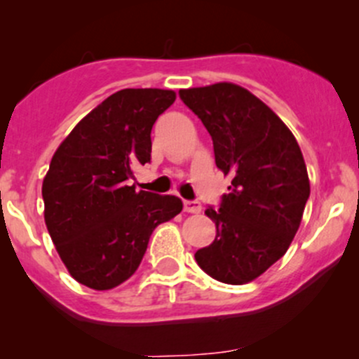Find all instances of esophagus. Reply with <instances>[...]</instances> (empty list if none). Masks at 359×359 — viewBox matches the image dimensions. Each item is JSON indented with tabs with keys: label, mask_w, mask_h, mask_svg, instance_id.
I'll list each match as a JSON object with an SVG mask.
<instances>
[{
	"label": "esophagus",
	"mask_w": 359,
	"mask_h": 359,
	"mask_svg": "<svg viewBox=\"0 0 359 359\" xmlns=\"http://www.w3.org/2000/svg\"><path fill=\"white\" fill-rule=\"evenodd\" d=\"M184 210L187 213H200L201 212V203L196 200H191V201H184Z\"/></svg>",
	"instance_id": "obj_1"
}]
</instances>
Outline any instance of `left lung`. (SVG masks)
Masks as SVG:
<instances>
[{"mask_svg":"<svg viewBox=\"0 0 359 359\" xmlns=\"http://www.w3.org/2000/svg\"><path fill=\"white\" fill-rule=\"evenodd\" d=\"M213 140L215 165L231 177L210 247L194 253L213 280L243 285L287 253L309 198L306 163L293 133L266 104L233 83L180 90Z\"/></svg>","mask_w":359,"mask_h":359,"instance_id":"left-lung-1","label":"left lung"}]
</instances>
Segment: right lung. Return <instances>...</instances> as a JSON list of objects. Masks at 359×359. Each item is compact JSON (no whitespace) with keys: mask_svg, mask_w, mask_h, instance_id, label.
<instances>
[{"mask_svg":"<svg viewBox=\"0 0 359 359\" xmlns=\"http://www.w3.org/2000/svg\"><path fill=\"white\" fill-rule=\"evenodd\" d=\"M175 92L125 88L85 116L53 154L43 180L45 222L78 283L111 290L140 266L159 224L182 212L177 196L130 186L151 161V130Z\"/></svg>","mask_w":359,"mask_h":359,"instance_id":"add662e5","label":"right lung"}]
</instances>
